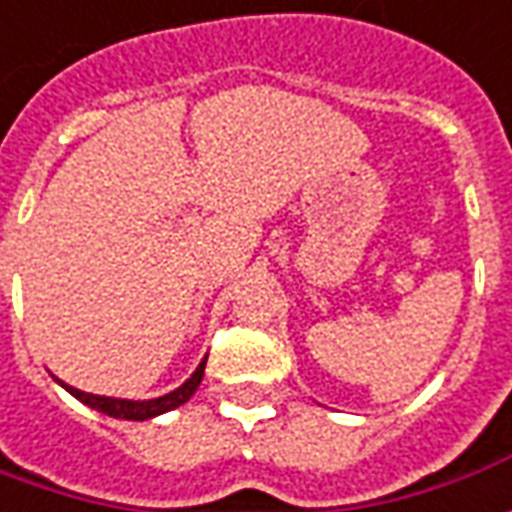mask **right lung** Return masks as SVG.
<instances>
[{
    "label": "right lung",
    "mask_w": 512,
    "mask_h": 512,
    "mask_svg": "<svg viewBox=\"0 0 512 512\" xmlns=\"http://www.w3.org/2000/svg\"><path fill=\"white\" fill-rule=\"evenodd\" d=\"M204 364H207V356L201 358V364L196 367V373L190 375L187 381H184L182 387H176L168 395H159V398H151V401H128V398H109V395H92V392H83V389H75L64 384L61 378H55L61 387L69 392V395H75L78 401L86 403V406H92L97 412H103V415L109 417H120V420H148V417L156 415H165L170 409H176V406H182L193 398V392L201 384V378H204Z\"/></svg>",
    "instance_id": "right-lung-1"
}]
</instances>
